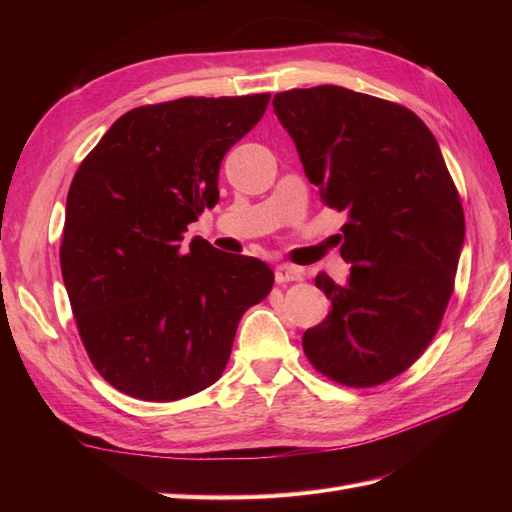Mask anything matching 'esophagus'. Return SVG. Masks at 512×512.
<instances>
[{"mask_svg": "<svg viewBox=\"0 0 512 512\" xmlns=\"http://www.w3.org/2000/svg\"><path fill=\"white\" fill-rule=\"evenodd\" d=\"M303 280V271L290 265H280L275 269V282L277 284H288V282H301Z\"/></svg>", "mask_w": 512, "mask_h": 512, "instance_id": "1", "label": "esophagus"}]
</instances>
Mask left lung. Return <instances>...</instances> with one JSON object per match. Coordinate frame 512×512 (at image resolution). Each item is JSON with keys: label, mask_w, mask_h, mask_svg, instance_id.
Segmentation results:
<instances>
[{"label": "left lung", "mask_w": 512, "mask_h": 512, "mask_svg": "<svg viewBox=\"0 0 512 512\" xmlns=\"http://www.w3.org/2000/svg\"><path fill=\"white\" fill-rule=\"evenodd\" d=\"M273 111L307 179L346 211L344 286H316L331 312L303 333L320 374L376 386L406 371L438 333L466 237L463 207L436 136L410 108L337 85L290 89Z\"/></svg>", "instance_id": "left-lung-1"}]
</instances>
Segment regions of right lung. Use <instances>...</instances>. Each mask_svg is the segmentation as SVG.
Returning <instances> with one entry per match:
<instances>
[{"mask_svg":"<svg viewBox=\"0 0 512 512\" xmlns=\"http://www.w3.org/2000/svg\"><path fill=\"white\" fill-rule=\"evenodd\" d=\"M269 98L132 108L76 170L61 275L89 359L117 391L177 401L207 389L230 359L241 316L271 292L262 260L198 237L181 243L220 200V162Z\"/></svg>","mask_w":512,"mask_h":512,"instance_id":"1","label":"right lung"}]
</instances>
